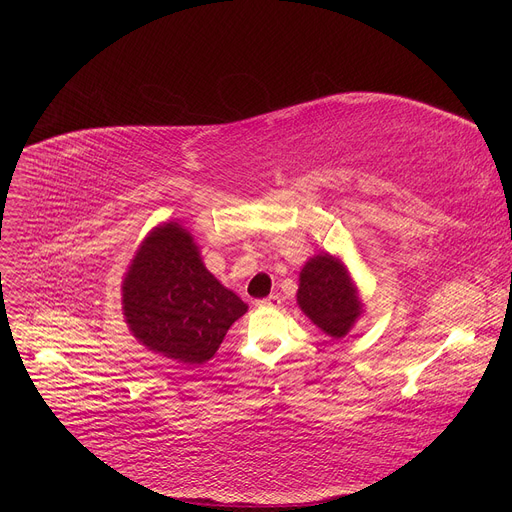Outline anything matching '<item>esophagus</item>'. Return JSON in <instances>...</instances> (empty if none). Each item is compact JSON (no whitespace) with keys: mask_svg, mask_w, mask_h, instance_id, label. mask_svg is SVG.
Returning <instances> with one entry per match:
<instances>
[{"mask_svg":"<svg viewBox=\"0 0 512 512\" xmlns=\"http://www.w3.org/2000/svg\"><path fill=\"white\" fill-rule=\"evenodd\" d=\"M256 306L258 308H279L281 306V297L279 295H268L264 299H258Z\"/></svg>","mask_w":512,"mask_h":512,"instance_id":"esophagus-1","label":"esophagus"}]
</instances>
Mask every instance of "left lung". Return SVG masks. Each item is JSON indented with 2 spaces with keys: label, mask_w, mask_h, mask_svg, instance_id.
Segmentation results:
<instances>
[{
  "label": "left lung",
  "mask_w": 512,
  "mask_h": 512,
  "mask_svg": "<svg viewBox=\"0 0 512 512\" xmlns=\"http://www.w3.org/2000/svg\"><path fill=\"white\" fill-rule=\"evenodd\" d=\"M297 304L328 337L343 339L364 304L343 262L330 254H318L299 273Z\"/></svg>",
  "instance_id": "1"
}]
</instances>
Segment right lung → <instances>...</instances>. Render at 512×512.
Wrapping results in <instances>:
<instances>
[{
	"mask_svg": "<svg viewBox=\"0 0 512 512\" xmlns=\"http://www.w3.org/2000/svg\"><path fill=\"white\" fill-rule=\"evenodd\" d=\"M122 304L142 345L186 366L206 364L229 326L248 312L208 273L192 233L175 221L155 227L140 244L122 283Z\"/></svg>",
	"mask_w": 512,
	"mask_h": 512,
	"instance_id": "1",
	"label": "right lung"
}]
</instances>
